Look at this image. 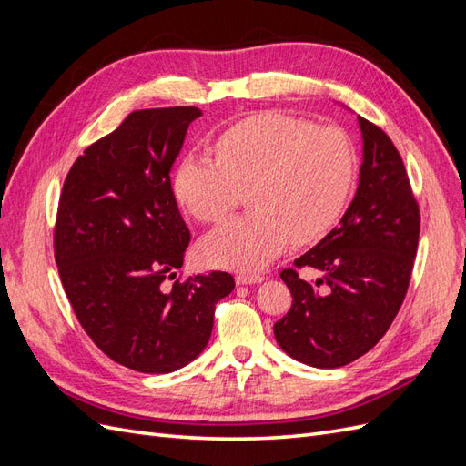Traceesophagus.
Returning <instances> with one entry per match:
<instances>
[{
  "label": "esophagus",
  "instance_id": "34e87169",
  "mask_svg": "<svg viewBox=\"0 0 466 466\" xmlns=\"http://www.w3.org/2000/svg\"><path fill=\"white\" fill-rule=\"evenodd\" d=\"M235 281L238 286H247V284H257V281H262L260 274H248V272H241L235 276Z\"/></svg>",
  "mask_w": 466,
  "mask_h": 466
}]
</instances>
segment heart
Wrapping results in <instances>:
<instances>
[{
  "label": "heart",
  "mask_w": 466,
  "mask_h": 466,
  "mask_svg": "<svg viewBox=\"0 0 466 466\" xmlns=\"http://www.w3.org/2000/svg\"><path fill=\"white\" fill-rule=\"evenodd\" d=\"M358 155L338 126L260 112L216 139V161L185 155L173 190L200 223L229 218L248 190L252 211L211 233L202 255L218 266L257 270L293 241L311 243L340 218L356 178Z\"/></svg>",
  "instance_id": "heart-1"
}]
</instances>
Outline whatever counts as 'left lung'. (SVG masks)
Here are the masks:
<instances>
[{
	"instance_id": "8db88e82",
	"label": "left lung",
	"mask_w": 466,
	"mask_h": 466,
	"mask_svg": "<svg viewBox=\"0 0 466 466\" xmlns=\"http://www.w3.org/2000/svg\"><path fill=\"white\" fill-rule=\"evenodd\" d=\"M363 163L358 192L338 228L293 268L291 291L274 336L288 356L313 368H342L385 336L406 298L420 238V208L399 149L377 124L358 118ZM320 269L315 285L299 267Z\"/></svg>"
}]
</instances>
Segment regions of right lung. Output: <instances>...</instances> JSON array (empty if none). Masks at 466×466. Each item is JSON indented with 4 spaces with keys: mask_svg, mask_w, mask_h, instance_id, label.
Instances as JSON below:
<instances>
[{
    "mask_svg": "<svg viewBox=\"0 0 466 466\" xmlns=\"http://www.w3.org/2000/svg\"><path fill=\"white\" fill-rule=\"evenodd\" d=\"M200 116L196 106L134 110L79 155L60 194L54 258L64 291L96 348L139 373L198 358L218 301L235 288L219 270L177 278L190 231L171 167Z\"/></svg>",
    "mask_w": 466,
    "mask_h": 466,
    "instance_id": "right-lung-1",
    "label": "right lung"
}]
</instances>
